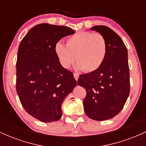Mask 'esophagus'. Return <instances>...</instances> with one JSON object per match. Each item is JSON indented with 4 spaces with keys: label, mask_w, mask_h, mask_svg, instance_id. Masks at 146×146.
<instances>
[{
    "label": "esophagus",
    "mask_w": 146,
    "mask_h": 146,
    "mask_svg": "<svg viewBox=\"0 0 146 146\" xmlns=\"http://www.w3.org/2000/svg\"><path fill=\"white\" fill-rule=\"evenodd\" d=\"M73 75H74V78L75 79V80H76V81H78V78H79V75L77 74V73H74V74H73Z\"/></svg>",
    "instance_id": "esophagus-1"
}]
</instances>
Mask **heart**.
Here are the masks:
<instances>
[{
	"label": "heart",
	"mask_w": 146,
	"mask_h": 146,
	"mask_svg": "<svg viewBox=\"0 0 146 146\" xmlns=\"http://www.w3.org/2000/svg\"><path fill=\"white\" fill-rule=\"evenodd\" d=\"M55 53L60 64L69 68L76 60V69L86 73L96 71L104 62L108 45L104 36L90 31H80L66 40V46L61 42L55 45Z\"/></svg>",
	"instance_id": "1"
}]
</instances>
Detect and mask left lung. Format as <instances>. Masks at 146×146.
<instances>
[{
    "instance_id": "8db88e82",
    "label": "left lung",
    "mask_w": 146,
    "mask_h": 146,
    "mask_svg": "<svg viewBox=\"0 0 146 146\" xmlns=\"http://www.w3.org/2000/svg\"><path fill=\"white\" fill-rule=\"evenodd\" d=\"M105 38L107 55L101 67L93 73L80 75L79 86L86 90L83 101L86 115L96 121L113 118L119 113L130 93L128 50L121 38L106 26L90 28Z\"/></svg>"
}]
</instances>
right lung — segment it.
<instances>
[{
    "instance_id": "right-lung-1",
    "label": "right lung",
    "mask_w": 146,
    "mask_h": 146,
    "mask_svg": "<svg viewBox=\"0 0 146 146\" xmlns=\"http://www.w3.org/2000/svg\"><path fill=\"white\" fill-rule=\"evenodd\" d=\"M75 30L48 23L37 25L21 42L16 62V91L25 110L40 121H56L62 115V104L77 82L62 66L55 45Z\"/></svg>"
}]
</instances>
